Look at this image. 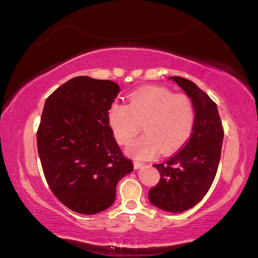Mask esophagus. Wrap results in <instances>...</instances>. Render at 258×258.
<instances>
[{"mask_svg": "<svg viewBox=\"0 0 258 258\" xmlns=\"http://www.w3.org/2000/svg\"><path fill=\"white\" fill-rule=\"evenodd\" d=\"M143 165H144V164H143V163H141V162H136V161H134V168H135V169H139V168H141V167H143Z\"/></svg>", "mask_w": 258, "mask_h": 258, "instance_id": "1", "label": "esophagus"}]
</instances>
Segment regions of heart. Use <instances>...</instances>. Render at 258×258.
Segmentation results:
<instances>
[{
    "label": "heart",
    "instance_id": "1",
    "mask_svg": "<svg viewBox=\"0 0 258 258\" xmlns=\"http://www.w3.org/2000/svg\"><path fill=\"white\" fill-rule=\"evenodd\" d=\"M128 105L115 102L108 111V125L120 145L128 144L143 124L145 134L133 141L127 152L145 161L178 150L188 140L194 125V106L185 94L149 86L133 92Z\"/></svg>",
    "mask_w": 258,
    "mask_h": 258
}]
</instances>
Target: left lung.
<instances>
[{"label":"left lung","mask_w":258,"mask_h":258,"mask_svg":"<svg viewBox=\"0 0 258 258\" xmlns=\"http://www.w3.org/2000/svg\"><path fill=\"white\" fill-rule=\"evenodd\" d=\"M194 106L193 133L187 143L167 161L155 164L161 174L149 190L153 205L169 213H182L195 206L210 189L221 160L224 138L217 106L189 80L172 76Z\"/></svg>","instance_id":"left-lung-1"}]
</instances>
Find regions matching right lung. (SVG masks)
Instances as JSON below:
<instances>
[{"label":"right lung","mask_w":258,"mask_h":258,"mask_svg":"<svg viewBox=\"0 0 258 258\" xmlns=\"http://www.w3.org/2000/svg\"><path fill=\"white\" fill-rule=\"evenodd\" d=\"M119 86L76 76L45 101L37 151L46 182L59 202L93 215L111 206L118 180L133 171L108 125V109Z\"/></svg>","instance_id":"1"}]
</instances>
